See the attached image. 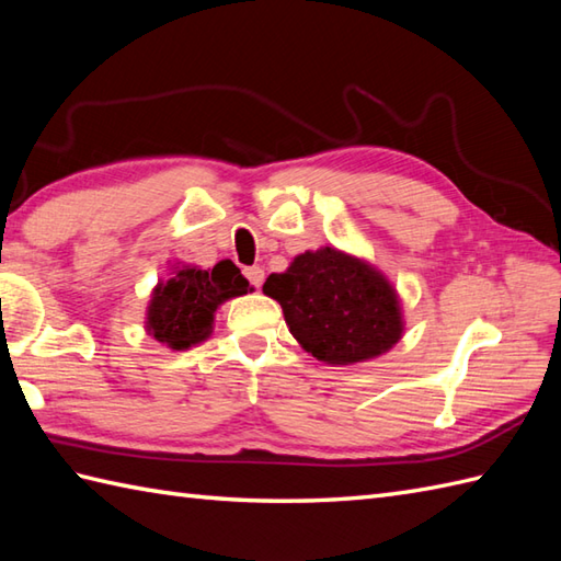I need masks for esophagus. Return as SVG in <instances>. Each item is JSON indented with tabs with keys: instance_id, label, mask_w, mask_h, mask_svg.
I'll use <instances>...</instances> for the list:
<instances>
[{
	"instance_id": "1",
	"label": "esophagus",
	"mask_w": 561,
	"mask_h": 561,
	"mask_svg": "<svg viewBox=\"0 0 561 561\" xmlns=\"http://www.w3.org/2000/svg\"><path fill=\"white\" fill-rule=\"evenodd\" d=\"M243 274H245L248 282L253 284L255 289H260V287H262V282H265V270L257 267V265H253V267H245V270H243Z\"/></svg>"
}]
</instances>
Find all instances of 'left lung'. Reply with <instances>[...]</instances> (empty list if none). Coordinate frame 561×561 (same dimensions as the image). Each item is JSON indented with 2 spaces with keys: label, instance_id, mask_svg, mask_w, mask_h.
<instances>
[{
  "label": "left lung",
  "instance_id": "1",
  "mask_svg": "<svg viewBox=\"0 0 561 561\" xmlns=\"http://www.w3.org/2000/svg\"><path fill=\"white\" fill-rule=\"evenodd\" d=\"M279 301L291 335L328 364H356L388 352L402 335L398 294L371 265L335 248L294 257L262 287Z\"/></svg>",
  "mask_w": 561,
  "mask_h": 561
}]
</instances>
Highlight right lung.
Listing matches in <instances>:
<instances>
[{"label": "right lung", "instance_id": "right-lung-1", "mask_svg": "<svg viewBox=\"0 0 561 561\" xmlns=\"http://www.w3.org/2000/svg\"><path fill=\"white\" fill-rule=\"evenodd\" d=\"M248 289V279L231 260H221L211 270H178L153 289L147 330L171 350L193 347L211 332L219 304Z\"/></svg>", "mask_w": 561, "mask_h": 561}]
</instances>
